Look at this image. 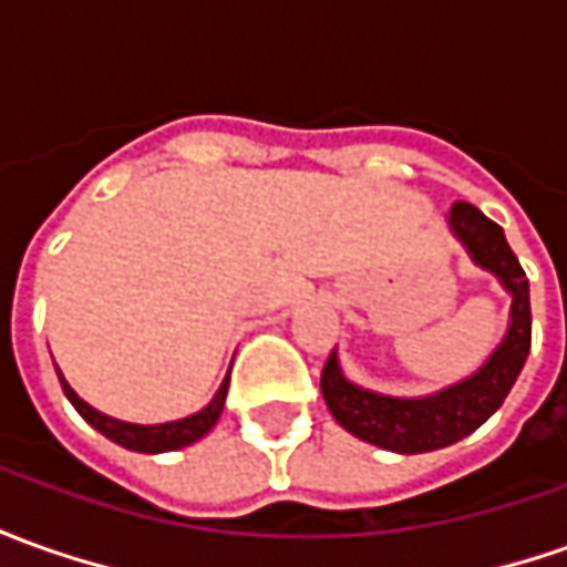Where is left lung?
<instances>
[{
    "label": "left lung",
    "mask_w": 567,
    "mask_h": 567,
    "mask_svg": "<svg viewBox=\"0 0 567 567\" xmlns=\"http://www.w3.org/2000/svg\"><path fill=\"white\" fill-rule=\"evenodd\" d=\"M450 229L460 235V241L468 248L477 267L491 269L509 288V332L494 350V357L472 379L422 400L381 396L350 384L341 375V365L332 350L319 379L322 396L341 429L381 450L429 453L462 441L503 406L530 350V295H527L525 269L512 254L503 229L468 202H456L450 207Z\"/></svg>",
    "instance_id": "left-lung-1"
}]
</instances>
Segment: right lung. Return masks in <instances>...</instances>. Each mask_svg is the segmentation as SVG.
<instances>
[{
  "mask_svg": "<svg viewBox=\"0 0 567 567\" xmlns=\"http://www.w3.org/2000/svg\"><path fill=\"white\" fill-rule=\"evenodd\" d=\"M58 379H61V388H64V394L73 403V410L83 415L92 429L102 431L107 441L126 446V450H136V453H167V450H179V446L202 441L204 434L217 425L219 413H223V400H226V388H229V379H226L219 384L217 396L204 406L202 413L188 415V419L167 422V425H130V422L111 419V415L92 410L90 403H83L80 396L73 394V388L64 381L61 372H58Z\"/></svg>",
  "mask_w": 567,
  "mask_h": 567,
  "instance_id": "right-lung-1",
  "label": "right lung"
}]
</instances>
